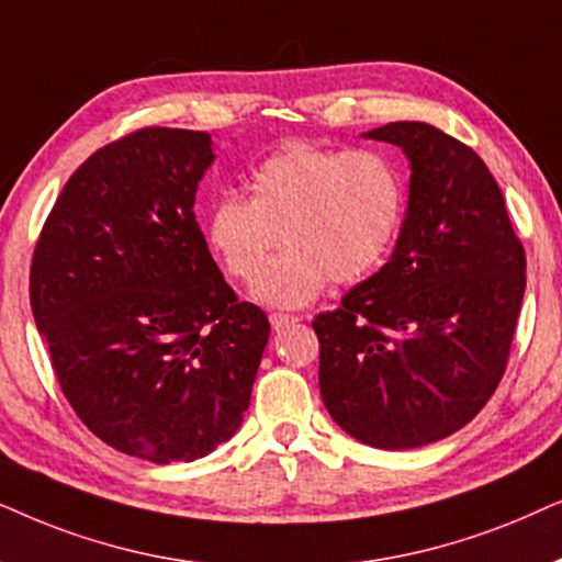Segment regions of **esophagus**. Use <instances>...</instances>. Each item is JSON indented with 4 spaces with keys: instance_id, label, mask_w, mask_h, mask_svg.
Segmentation results:
<instances>
[{
    "instance_id": "esophagus-1",
    "label": "esophagus",
    "mask_w": 562,
    "mask_h": 562,
    "mask_svg": "<svg viewBox=\"0 0 562 562\" xmlns=\"http://www.w3.org/2000/svg\"><path fill=\"white\" fill-rule=\"evenodd\" d=\"M297 316H290V313H269V324H272L274 331H280V328H285L290 324H297Z\"/></svg>"
}]
</instances>
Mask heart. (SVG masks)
Listing matches in <instances>:
<instances>
[{"label": "heart", "mask_w": 562, "mask_h": 562, "mask_svg": "<svg viewBox=\"0 0 562 562\" xmlns=\"http://www.w3.org/2000/svg\"><path fill=\"white\" fill-rule=\"evenodd\" d=\"M249 200L226 192L211 205L205 238L238 282H251L277 240L289 249L262 270L257 297L282 308L316 301L326 282L351 285L383 265L403 218L395 164L370 148L293 140L249 175Z\"/></svg>", "instance_id": "heart-1"}]
</instances>
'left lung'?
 Masks as SVG:
<instances>
[{
  "mask_svg": "<svg viewBox=\"0 0 562 562\" xmlns=\"http://www.w3.org/2000/svg\"><path fill=\"white\" fill-rule=\"evenodd\" d=\"M368 138L411 161L408 213L380 272L318 313V385L349 437L411 450L473 422L504 378L527 257L481 156L426 123Z\"/></svg>",
  "mask_w": 562,
  "mask_h": 562,
  "instance_id": "1",
  "label": "left lung"
}]
</instances>
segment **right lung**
Here are the masks:
<instances>
[{"mask_svg":"<svg viewBox=\"0 0 562 562\" xmlns=\"http://www.w3.org/2000/svg\"><path fill=\"white\" fill-rule=\"evenodd\" d=\"M203 131L148 125L97 148L37 236L30 305L74 414L156 465L228 442L269 321L238 301L194 221Z\"/></svg>","mask_w":562,"mask_h":562,"instance_id":"add662e5","label":"right lung"}]
</instances>
